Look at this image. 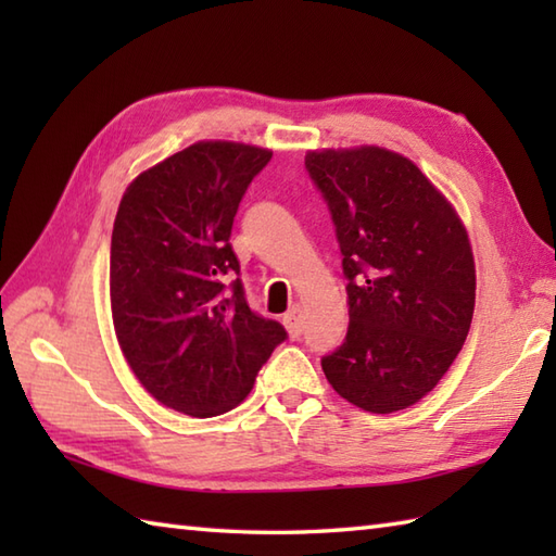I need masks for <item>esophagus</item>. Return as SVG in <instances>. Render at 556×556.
I'll list each match as a JSON object with an SVG mask.
<instances>
[{
	"label": "esophagus",
	"instance_id": "esophagus-1",
	"mask_svg": "<svg viewBox=\"0 0 556 556\" xmlns=\"http://www.w3.org/2000/svg\"><path fill=\"white\" fill-rule=\"evenodd\" d=\"M285 327L289 329L291 339H299L303 334V311H301V305H293V308L285 315Z\"/></svg>",
	"mask_w": 556,
	"mask_h": 556
}]
</instances>
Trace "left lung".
Instances as JSON below:
<instances>
[{"instance_id": "left-lung-1", "label": "left lung", "mask_w": 556, "mask_h": 556, "mask_svg": "<svg viewBox=\"0 0 556 556\" xmlns=\"http://www.w3.org/2000/svg\"><path fill=\"white\" fill-rule=\"evenodd\" d=\"M305 169L332 215L349 281V332L323 356V370L363 410L408 408L432 392L468 337V233L428 176L396 152H308Z\"/></svg>"}]
</instances>
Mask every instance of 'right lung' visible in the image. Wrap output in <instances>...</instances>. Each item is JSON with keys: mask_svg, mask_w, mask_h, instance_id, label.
Masks as SVG:
<instances>
[{"mask_svg": "<svg viewBox=\"0 0 556 556\" xmlns=\"http://www.w3.org/2000/svg\"><path fill=\"white\" fill-rule=\"evenodd\" d=\"M269 160L243 143H195L140 174L116 210V339L140 384L186 416L239 406L289 337L248 305L229 243L241 198Z\"/></svg>", "mask_w": 556, "mask_h": 556, "instance_id": "obj_1", "label": "right lung"}]
</instances>
